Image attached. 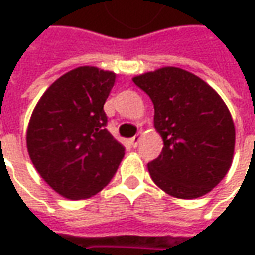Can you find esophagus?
<instances>
[{
    "mask_svg": "<svg viewBox=\"0 0 255 255\" xmlns=\"http://www.w3.org/2000/svg\"><path fill=\"white\" fill-rule=\"evenodd\" d=\"M140 139H142V133L139 132L137 134H136V136H133V137L130 139V140H129V142H130V144H132L133 147H136V146L139 144V142H140Z\"/></svg>",
    "mask_w": 255,
    "mask_h": 255,
    "instance_id": "1",
    "label": "esophagus"
}]
</instances>
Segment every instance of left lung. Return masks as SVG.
I'll return each mask as SVG.
<instances>
[{
    "label": "left lung",
    "instance_id": "1",
    "mask_svg": "<svg viewBox=\"0 0 255 255\" xmlns=\"http://www.w3.org/2000/svg\"><path fill=\"white\" fill-rule=\"evenodd\" d=\"M133 82L154 105L160 156L147 163L152 180L167 194L196 199L216 187L230 169L236 130L219 93L199 76L166 66Z\"/></svg>",
    "mask_w": 255,
    "mask_h": 255
}]
</instances>
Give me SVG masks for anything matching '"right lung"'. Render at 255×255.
<instances>
[{"label": "right lung", "mask_w": 255, "mask_h": 255, "mask_svg": "<svg viewBox=\"0 0 255 255\" xmlns=\"http://www.w3.org/2000/svg\"><path fill=\"white\" fill-rule=\"evenodd\" d=\"M116 75L81 66L62 75L36 103L26 132L35 169L71 200L92 197L112 180L125 147L108 132L103 111Z\"/></svg>", "instance_id": "right-lung-1"}]
</instances>
